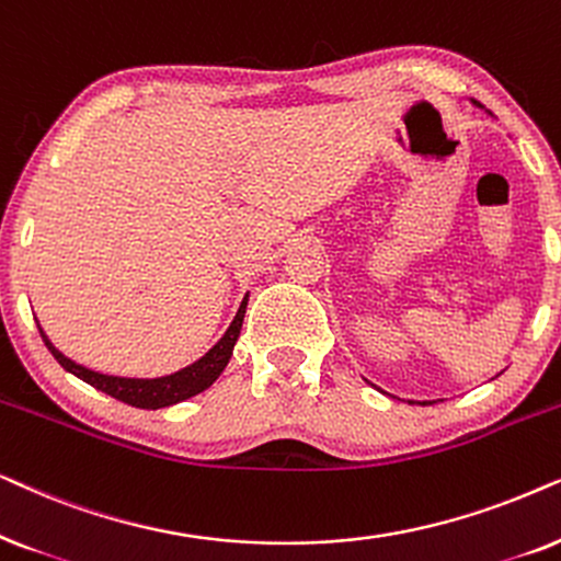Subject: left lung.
Here are the masks:
<instances>
[{"instance_id": "obj_1", "label": "left lung", "mask_w": 561, "mask_h": 561, "mask_svg": "<svg viewBox=\"0 0 561 561\" xmlns=\"http://www.w3.org/2000/svg\"><path fill=\"white\" fill-rule=\"evenodd\" d=\"M474 104H480V102H474ZM423 405H431V402H423Z\"/></svg>"}]
</instances>
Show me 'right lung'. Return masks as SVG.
Segmentation results:
<instances>
[{"instance_id": "1", "label": "right lung", "mask_w": 561, "mask_h": 561, "mask_svg": "<svg viewBox=\"0 0 561 561\" xmlns=\"http://www.w3.org/2000/svg\"><path fill=\"white\" fill-rule=\"evenodd\" d=\"M245 305H249V295L243 297L241 308H238L233 323L228 325L226 335H222V339L215 343V346L207 351L203 358H197V362L190 364V367L174 371V375L156 377V379L112 377V375H102V371L81 367V364L71 362L69 356H64L61 351H58L54 343H50V339L46 333H43L41 325H37V328H41L43 341H46V346H48L50 354H54L56 362L61 364L66 371H71L73 377L84 379V382L92 385L94 390H102L104 394H110V398H115L119 402H128V405H133V408L159 410V408L176 405V402L190 400V398H194V394L205 392L207 387H210L215 379L220 377V371L228 367L230 354H233L238 335H241Z\"/></svg>"}]
</instances>
